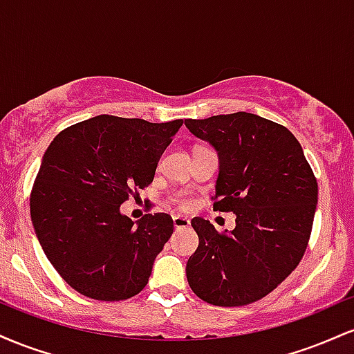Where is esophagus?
Here are the masks:
<instances>
[{"label":"esophagus","instance_id":"esophagus-1","mask_svg":"<svg viewBox=\"0 0 354 354\" xmlns=\"http://www.w3.org/2000/svg\"><path fill=\"white\" fill-rule=\"evenodd\" d=\"M173 225H174V228H176V230L188 228L189 219L185 218V216H180V214H176V216H173Z\"/></svg>","mask_w":354,"mask_h":354}]
</instances>
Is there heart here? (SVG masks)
<instances>
[{"label": "heart", "mask_w": 354, "mask_h": 354, "mask_svg": "<svg viewBox=\"0 0 354 354\" xmlns=\"http://www.w3.org/2000/svg\"><path fill=\"white\" fill-rule=\"evenodd\" d=\"M176 203L181 206V208H189V206H191V198L186 196V194H178Z\"/></svg>", "instance_id": "b5f03b06"}]
</instances>
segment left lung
<instances>
[{
	"mask_svg": "<svg viewBox=\"0 0 354 354\" xmlns=\"http://www.w3.org/2000/svg\"><path fill=\"white\" fill-rule=\"evenodd\" d=\"M185 124L218 153L213 208L236 214V228L223 233L208 219H191L200 238L186 263L191 290L214 306L258 301L301 261L318 183L293 133L274 121L239 111Z\"/></svg>",
	"mask_w": 354,
	"mask_h": 354,
	"instance_id": "8db88e82",
	"label": "left lung"
}]
</instances>
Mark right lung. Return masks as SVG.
<instances>
[{
  "label": "right lung",
  "mask_w": 354,
  "mask_h": 354,
  "mask_svg": "<svg viewBox=\"0 0 354 354\" xmlns=\"http://www.w3.org/2000/svg\"><path fill=\"white\" fill-rule=\"evenodd\" d=\"M181 124L101 115L63 129L48 146L31 191V221L46 258L73 290L120 301L148 284L173 219L149 213L135 225L120 206L153 181Z\"/></svg>",
  "instance_id": "right-lung-1"
}]
</instances>
